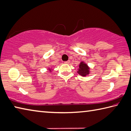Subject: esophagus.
I'll list each match as a JSON object with an SVG mask.
<instances>
[{
  "label": "esophagus",
  "mask_w": 131,
  "mask_h": 131,
  "mask_svg": "<svg viewBox=\"0 0 131 131\" xmlns=\"http://www.w3.org/2000/svg\"><path fill=\"white\" fill-rule=\"evenodd\" d=\"M70 62V60H68V61H64V63L65 64H69Z\"/></svg>",
  "instance_id": "34e87169"
}]
</instances>
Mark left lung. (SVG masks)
Masks as SVG:
<instances>
[{
	"mask_svg": "<svg viewBox=\"0 0 131 131\" xmlns=\"http://www.w3.org/2000/svg\"><path fill=\"white\" fill-rule=\"evenodd\" d=\"M77 72L79 75L83 77H85L91 73L90 67L84 61H81L79 66V69Z\"/></svg>",
	"mask_w": 131,
	"mask_h": 131,
	"instance_id": "left-lung-1",
	"label": "left lung"
}]
</instances>
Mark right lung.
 <instances>
[{"instance_id": "right-lung-1", "label": "right lung", "mask_w": 131, "mask_h": 131, "mask_svg": "<svg viewBox=\"0 0 131 131\" xmlns=\"http://www.w3.org/2000/svg\"><path fill=\"white\" fill-rule=\"evenodd\" d=\"M47 70H48L49 72H52V68L49 67L48 68H47Z\"/></svg>"}]
</instances>
